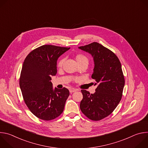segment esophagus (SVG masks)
<instances>
[{
	"instance_id": "obj_1",
	"label": "esophagus",
	"mask_w": 148,
	"mask_h": 148,
	"mask_svg": "<svg viewBox=\"0 0 148 148\" xmlns=\"http://www.w3.org/2000/svg\"><path fill=\"white\" fill-rule=\"evenodd\" d=\"M69 91H70V93H73V92L76 91L77 90L75 89V88H70V89L69 90Z\"/></svg>"
}]
</instances>
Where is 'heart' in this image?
Instances as JSON below:
<instances>
[{"instance_id":"1","label":"heart","mask_w":148,"mask_h":148,"mask_svg":"<svg viewBox=\"0 0 148 148\" xmlns=\"http://www.w3.org/2000/svg\"><path fill=\"white\" fill-rule=\"evenodd\" d=\"M75 60L77 62V64H80V63H82V62H88V60L87 58V57L85 56L84 55L82 54H78L75 56ZM64 58H61L58 62V67H61L63 65V64H64Z\"/></svg>"}]
</instances>
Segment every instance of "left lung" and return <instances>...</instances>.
I'll return each instance as SVG.
<instances>
[{
  "instance_id": "8db88e82",
  "label": "left lung",
  "mask_w": 148,
  "mask_h": 148,
  "mask_svg": "<svg viewBox=\"0 0 148 148\" xmlns=\"http://www.w3.org/2000/svg\"><path fill=\"white\" fill-rule=\"evenodd\" d=\"M78 49L92 56L94 68L91 77L97 86L94 94L81 90L79 107L89 119L99 121L110 115L121 99L125 85L121 64L112 51L97 42Z\"/></svg>"
}]
</instances>
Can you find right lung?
I'll use <instances>...</instances> for the list:
<instances>
[{"mask_svg":"<svg viewBox=\"0 0 148 148\" xmlns=\"http://www.w3.org/2000/svg\"><path fill=\"white\" fill-rule=\"evenodd\" d=\"M70 48L41 46L26 57L20 77V87L30 111L39 119L50 121L64 110L69 90L53 88L51 77L57 74V61Z\"/></svg>","mask_w":148,"mask_h":148,"instance_id":"add662e5","label":"right lung"}]
</instances>
